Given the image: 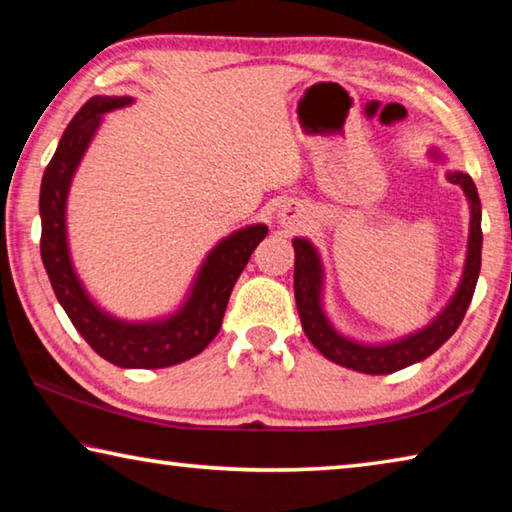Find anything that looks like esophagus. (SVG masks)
Instances as JSON below:
<instances>
[{
    "mask_svg": "<svg viewBox=\"0 0 512 512\" xmlns=\"http://www.w3.org/2000/svg\"><path fill=\"white\" fill-rule=\"evenodd\" d=\"M302 219H305V214H302L300 207H284L280 214V221L284 225H300Z\"/></svg>",
    "mask_w": 512,
    "mask_h": 512,
    "instance_id": "34e87169",
    "label": "esophagus"
}]
</instances>
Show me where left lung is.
I'll list each match as a JSON object with an SVG mask.
<instances>
[{
	"mask_svg": "<svg viewBox=\"0 0 512 512\" xmlns=\"http://www.w3.org/2000/svg\"><path fill=\"white\" fill-rule=\"evenodd\" d=\"M431 155L436 160H443V155L438 151H431ZM447 180L461 187L467 196V203H470V237H467V257L461 284H458L454 298L440 311L438 318H433L420 332L404 336L400 341L366 345L336 332L325 316L323 302H320V296H323V264H320L316 248L307 239H293V250H296L293 291H296L300 323L307 339L314 343V348L325 359L339 363L343 368L366 372V375H391V372L411 366V363L427 359L463 323L481 271V201L479 194H476L474 180L467 173L449 171Z\"/></svg>",
	"mask_w": 512,
	"mask_h": 512,
	"instance_id": "1",
	"label": "left lung"
}]
</instances>
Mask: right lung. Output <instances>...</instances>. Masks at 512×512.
Returning a JSON list of instances; mask_svg holds the SVG:
<instances>
[{"mask_svg": "<svg viewBox=\"0 0 512 512\" xmlns=\"http://www.w3.org/2000/svg\"><path fill=\"white\" fill-rule=\"evenodd\" d=\"M128 103H133L131 97H92L69 121L40 185V255L58 302L90 348L119 368L153 370L192 359L212 343L221 329L232 287L268 228L264 223L248 225L221 239L205 257L185 305L169 318L126 323L94 305L69 257L67 194L103 115Z\"/></svg>", "mask_w": 512, "mask_h": 512, "instance_id": "obj_1", "label": "right lung"}]
</instances>
